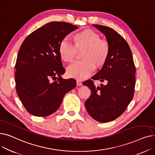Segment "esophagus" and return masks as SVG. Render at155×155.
Instances as JSON below:
<instances>
[{
    "instance_id": "esophagus-1",
    "label": "esophagus",
    "mask_w": 155,
    "mask_h": 155,
    "mask_svg": "<svg viewBox=\"0 0 155 155\" xmlns=\"http://www.w3.org/2000/svg\"><path fill=\"white\" fill-rule=\"evenodd\" d=\"M77 85H78V86H82V85H83V84H82V82H81V81L78 80H77Z\"/></svg>"
}]
</instances>
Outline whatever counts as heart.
Returning <instances> with one entry per match:
<instances>
[{"mask_svg": "<svg viewBox=\"0 0 155 155\" xmlns=\"http://www.w3.org/2000/svg\"><path fill=\"white\" fill-rule=\"evenodd\" d=\"M73 45L64 38L61 41L58 51L63 60L67 62L74 59L77 50H82V60L75 61L68 67L67 75L72 78L83 80L94 72L95 64L101 67L106 62L110 52L109 43L100 39V36L91 29L77 32L73 37Z\"/></svg>", "mask_w": 155, "mask_h": 155, "instance_id": "heart-1", "label": "heart"}]
</instances>
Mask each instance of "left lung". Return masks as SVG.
<instances>
[{"label":"left lung","mask_w":155,"mask_h":155,"mask_svg":"<svg viewBox=\"0 0 155 155\" xmlns=\"http://www.w3.org/2000/svg\"><path fill=\"white\" fill-rule=\"evenodd\" d=\"M93 26L106 37L110 47L108 58L102 69L92 77L107 84L95 87L88 80L83 85L91 90L85 102L90 116L101 123H107L119 117L132 101L135 87L136 68L131 49L126 41L113 29L98 24Z\"/></svg>","instance_id":"1"}]
</instances>
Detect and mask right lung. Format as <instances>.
Instances as JSON below:
<instances>
[{"instance_id": "add662e5", "label": "right lung", "mask_w": 155, "mask_h": 155, "mask_svg": "<svg viewBox=\"0 0 155 155\" xmlns=\"http://www.w3.org/2000/svg\"><path fill=\"white\" fill-rule=\"evenodd\" d=\"M77 28L65 22H49L23 41L15 65V87L24 107L32 115L45 117L54 113L64 95L75 87L74 78L61 77L65 70L58 48L61 41Z\"/></svg>"}]
</instances>
